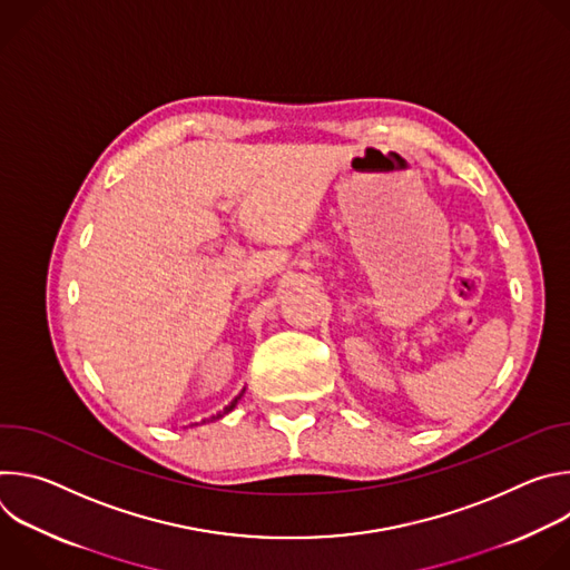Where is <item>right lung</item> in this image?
Here are the masks:
<instances>
[{"label":"right lung","mask_w":570,"mask_h":570,"mask_svg":"<svg viewBox=\"0 0 570 570\" xmlns=\"http://www.w3.org/2000/svg\"><path fill=\"white\" fill-rule=\"evenodd\" d=\"M236 399H238V396H234V399H232V401H229V403H227V405H225V409H223V411H218V413H216V415H212V417H209V420H216V417H220V415H223V413H229V411H232V409H234V405H236Z\"/></svg>","instance_id":"1"}]
</instances>
